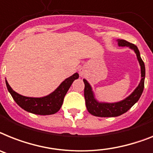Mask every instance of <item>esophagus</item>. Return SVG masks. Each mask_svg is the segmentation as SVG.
I'll return each instance as SVG.
<instances>
[{
  "instance_id": "obj_1",
  "label": "esophagus",
  "mask_w": 153,
  "mask_h": 153,
  "mask_svg": "<svg viewBox=\"0 0 153 153\" xmlns=\"http://www.w3.org/2000/svg\"><path fill=\"white\" fill-rule=\"evenodd\" d=\"M79 74H80L81 76H83L85 74V70L84 68H81L80 69H79Z\"/></svg>"
}]
</instances>
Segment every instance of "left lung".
<instances>
[{
    "mask_svg": "<svg viewBox=\"0 0 153 153\" xmlns=\"http://www.w3.org/2000/svg\"><path fill=\"white\" fill-rule=\"evenodd\" d=\"M117 43L119 47H129L136 53L137 59L141 67V81L137 88L133 91L131 94L129 95L123 100L117 102H99L95 98L94 92L92 91L90 84L87 82V80L83 79L85 84L84 96L85 99L86 108L88 113H90L93 116L100 117H114L120 116L121 114L126 113L138 102L144 89L146 68H145L144 62L141 58L138 47L134 44H132L124 39H117Z\"/></svg>",
    "mask_w": 153,
    "mask_h": 153,
    "instance_id": "1",
    "label": "left lung"
}]
</instances>
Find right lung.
Wrapping results in <instances>:
<instances>
[{
    "label": "right lung",
    "instance_id": "add662e5",
    "mask_svg": "<svg viewBox=\"0 0 153 153\" xmlns=\"http://www.w3.org/2000/svg\"><path fill=\"white\" fill-rule=\"evenodd\" d=\"M79 74L74 73L73 75L65 79L61 84L51 94L43 97L35 98L28 97L19 94L11 88L8 82H6L7 90L11 95L15 102L25 111L38 115H51L57 113L63 104V101L67 92L75 79H79Z\"/></svg>",
    "mask_w": 153,
    "mask_h": 153
}]
</instances>
